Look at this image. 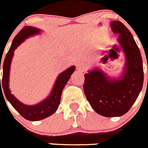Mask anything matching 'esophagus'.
Returning a JSON list of instances; mask_svg holds the SVG:
<instances>
[{
  "label": "esophagus",
  "instance_id": "esophagus-1",
  "mask_svg": "<svg viewBox=\"0 0 148 148\" xmlns=\"http://www.w3.org/2000/svg\"><path fill=\"white\" fill-rule=\"evenodd\" d=\"M86 69V64L84 62H79L77 64V70L79 71H85Z\"/></svg>",
  "mask_w": 148,
  "mask_h": 148
}]
</instances>
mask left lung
Listing matches in <instances>:
<instances>
[{"mask_svg":"<svg viewBox=\"0 0 148 148\" xmlns=\"http://www.w3.org/2000/svg\"><path fill=\"white\" fill-rule=\"evenodd\" d=\"M112 30L119 33V41L126 57L124 76L110 80L94 69L84 74V91L93 109L106 117L121 116L130 109L143 88L144 72L140 52L131 32L121 22H111Z\"/></svg>","mask_w":148,"mask_h":148,"instance_id":"obj_1","label":"left lung"}]
</instances>
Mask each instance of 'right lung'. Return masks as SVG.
Listing matches in <instances>:
<instances>
[{
	"instance_id": "right-lung-1",
	"label": "right lung",
	"mask_w": 148,
	"mask_h": 148,
	"mask_svg": "<svg viewBox=\"0 0 148 148\" xmlns=\"http://www.w3.org/2000/svg\"><path fill=\"white\" fill-rule=\"evenodd\" d=\"M40 32V29L35 28L31 26H25L18 33V35L13 39V41L9 49L8 52L6 54L5 57L3 65V79L1 84L0 79V91H2L1 88H3V91L6 99L11 103L13 108L16 110L21 116L24 119L31 121H40L47 118L51 116L57 110L59 105L61 101L62 92L66 85V82L69 81L71 74L75 70L74 66H71L65 70L64 71L61 73L59 75L58 78L54 84L53 90H52L51 95L39 104L35 106H26L21 103L18 101L13 96V95L10 94V89L8 88V79L9 72H10V65L11 62L12 57L13 56L14 50L18 47V46L23 42L25 38L28 37L30 35L34 34H37ZM1 69V64H0ZM3 94V92H2Z\"/></svg>"
}]
</instances>
